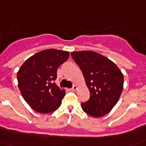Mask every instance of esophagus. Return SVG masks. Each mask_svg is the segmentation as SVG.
<instances>
[{
  "label": "esophagus",
  "mask_w": 146,
  "mask_h": 146,
  "mask_svg": "<svg viewBox=\"0 0 146 146\" xmlns=\"http://www.w3.org/2000/svg\"><path fill=\"white\" fill-rule=\"evenodd\" d=\"M77 86L76 85H73V87L71 88V91H73V92H74V91H76V89H77Z\"/></svg>",
  "instance_id": "34e87169"
}]
</instances>
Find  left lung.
Here are the masks:
<instances>
[{"label":"left lung","instance_id":"left-lung-1","mask_svg":"<svg viewBox=\"0 0 146 146\" xmlns=\"http://www.w3.org/2000/svg\"><path fill=\"white\" fill-rule=\"evenodd\" d=\"M82 71L90 98L81 108L90 116L107 115L119 101L123 89V74L115 63L96 52L84 50L71 53Z\"/></svg>","mask_w":146,"mask_h":146}]
</instances>
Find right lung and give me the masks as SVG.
I'll return each mask as SVG.
<instances>
[{
  "label": "right lung",
  "mask_w": 146,
  "mask_h": 146,
  "mask_svg": "<svg viewBox=\"0 0 146 146\" xmlns=\"http://www.w3.org/2000/svg\"><path fill=\"white\" fill-rule=\"evenodd\" d=\"M70 57L68 51L49 49L27 59L17 73L24 100L35 111L48 114L60 107L66 91L54 83L57 70Z\"/></svg>",
  "instance_id": "obj_1"
}]
</instances>
